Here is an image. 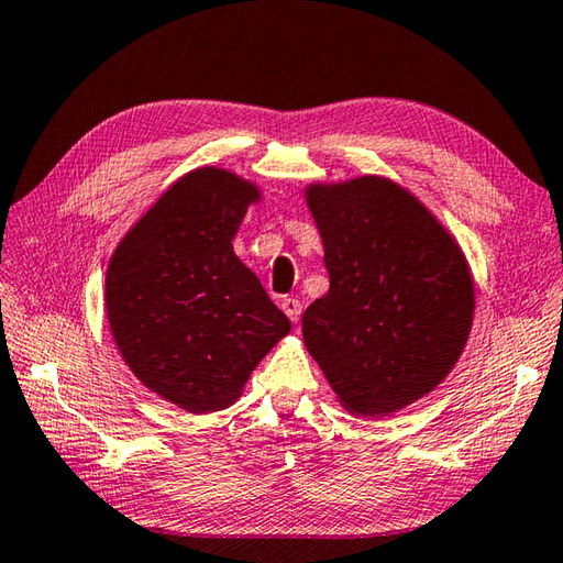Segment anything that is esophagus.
I'll return each instance as SVG.
<instances>
[{
    "instance_id": "obj_1",
    "label": "esophagus",
    "mask_w": 563,
    "mask_h": 563,
    "mask_svg": "<svg viewBox=\"0 0 563 563\" xmlns=\"http://www.w3.org/2000/svg\"><path fill=\"white\" fill-rule=\"evenodd\" d=\"M280 309L285 311V317L290 319L292 323H297L299 313H302V305H299L295 297H285V299H280Z\"/></svg>"
}]
</instances>
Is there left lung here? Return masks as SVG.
<instances>
[{"instance_id": "1", "label": "left lung", "mask_w": 563, "mask_h": 563, "mask_svg": "<svg viewBox=\"0 0 563 563\" xmlns=\"http://www.w3.org/2000/svg\"><path fill=\"white\" fill-rule=\"evenodd\" d=\"M305 199L331 287L302 317L309 355L352 415L431 394L473 329L475 280L453 234L398 181H311Z\"/></svg>"}]
</instances>
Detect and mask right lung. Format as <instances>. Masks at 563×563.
I'll use <instances>...</instances> for the list:
<instances>
[{"mask_svg":"<svg viewBox=\"0 0 563 563\" xmlns=\"http://www.w3.org/2000/svg\"><path fill=\"white\" fill-rule=\"evenodd\" d=\"M261 189L225 167L173 181L110 256L104 311L126 367L185 412L238 402L290 321L232 250Z\"/></svg>","mask_w":563,"mask_h":563,"instance_id":"right-lung-1","label":"right lung"}]
</instances>
